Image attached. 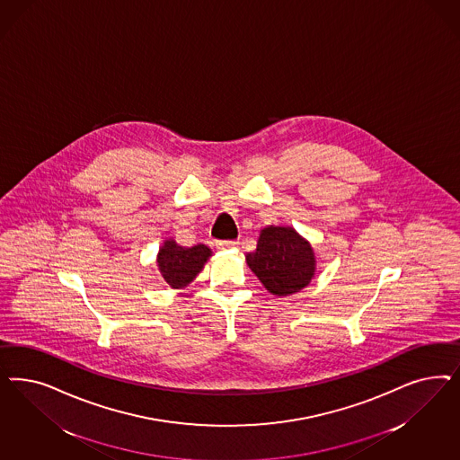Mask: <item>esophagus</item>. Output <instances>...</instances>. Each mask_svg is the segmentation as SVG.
I'll return each instance as SVG.
<instances>
[{
    "label": "esophagus",
    "instance_id": "obj_1",
    "mask_svg": "<svg viewBox=\"0 0 460 460\" xmlns=\"http://www.w3.org/2000/svg\"><path fill=\"white\" fill-rule=\"evenodd\" d=\"M237 245L238 242H235V240H218V242H217V249H220V251H226V249H235Z\"/></svg>",
    "mask_w": 460,
    "mask_h": 460
}]
</instances>
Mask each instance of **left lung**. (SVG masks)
I'll use <instances>...</instances> for the list:
<instances>
[{
  "label": "left lung",
  "mask_w": 460,
  "mask_h": 460,
  "mask_svg": "<svg viewBox=\"0 0 460 460\" xmlns=\"http://www.w3.org/2000/svg\"><path fill=\"white\" fill-rule=\"evenodd\" d=\"M245 261L267 291L276 296L299 293L316 272L312 243L293 226L269 225L262 228L257 249L247 253Z\"/></svg>",
  "instance_id": "left-lung-1"
}]
</instances>
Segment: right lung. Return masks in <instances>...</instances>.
<instances>
[{"label":"right lung","mask_w":460,"mask_h":460,"mask_svg":"<svg viewBox=\"0 0 460 460\" xmlns=\"http://www.w3.org/2000/svg\"><path fill=\"white\" fill-rule=\"evenodd\" d=\"M211 253L205 243L182 247L174 238H167L157 253V267L164 281L171 288L184 289L203 270Z\"/></svg>","instance_id":"right-lung-1"}]
</instances>
